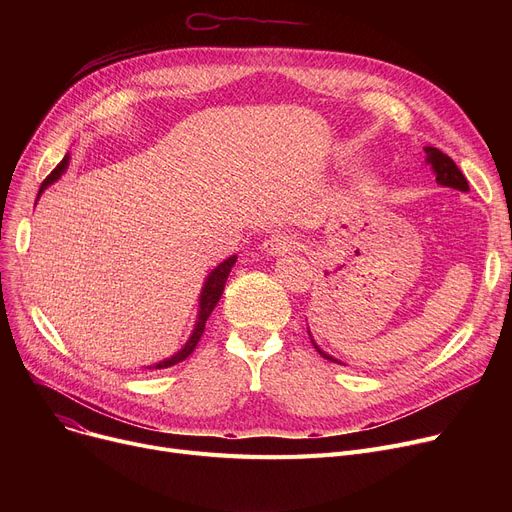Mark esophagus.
Here are the masks:
<instances>
[{
	"label": "esophagus",
	"instance_id": "esophagus-1",
	"mask_svg": "<svg viewBox=\"0 0 512 512\" xmlns=\"http://www.w3.org/2000/svg\"><path fill=\"white\" fill-rule=\"evenodd\" d=\"M299 247V238L294 236L292 232L286 230H278L272 236H267L263 242V249L270 253V255H284L292 249Z\"/></svg>",
	"mask_w": 512,
	"mask_h": 512
}]
</instances>
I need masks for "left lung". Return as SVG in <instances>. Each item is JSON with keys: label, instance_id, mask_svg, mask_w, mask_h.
Returning a JSON list of instances; mask_svg holds the SVG:
<instances>
[{"label": "left lung", "instance_id": "obj_1", "mask_svg": "<svg viewBox=\"0 0 512 512\" xmlns=\"http://www.w3.org/2000/svg\"><path fill=\"white\" fill-rule=\"evenodd\" d=\"M425 153H427V164H432V168L436 172V180L440 184L452 186V188H456V191H463V193L469 191V182H467L465 174L459 170V166H456L446 153H442L436 147H425ZM317 351H319V348H317ZM319 355L328 359V361H336V359L328 357L326 353H321V351H319Z\"/></svg>", "mask_w": 512, "mask_h": 512}]
</instances>
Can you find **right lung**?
<instances>
[{
	"label": "right lung",
	"mask_w": 512,
	"mask_h": 512,
	"mask_svg": "<svg viewBox=\"0 0 512 512\" xmlns=\"http://www.w3.org/2000/svg\"><path fill=\"white\" fill-rule=\"evenodd\" d=\"M68 155H64V159L60 161V164L53 168V172L41 182V188H39V195L45 191V188L51 184V182H56L62 174H64V170L68 168ZM39 195H37V199H39ZM234 261H236V257H230V259H226L224 263H220L218 267H215V270L209 274V278H207V282H205V286H203V292H201V303H199V321H197V326H195V330H193V336H191V340H188L186 344H184V348L182 351L178 353V355H174L172 359H166V361H161V363H157L153 369H166V367H172V365H176V363H180V361H184L188 355H191L193 351H195V346H197V342H199V338L203 336V330H205V324H207V319H209V315H211V311H213V307L218 305V301H220V297H222V292H224V284H226V280H228V274H230V270H232V265H234Z\"/></svg>",
	"instance_id": "obj_1"
}]
</instances>
